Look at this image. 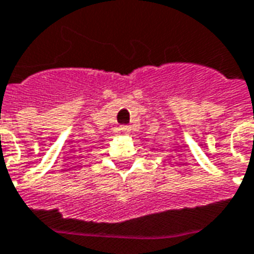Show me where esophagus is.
Wrapping results in <instances>:
<instances>
[{
	"instance_id": "obj_1",
	"label": "esophagus",
	"mask_w": 254,
	"mask_h": 254,
	"mask_svg": "<svg viewBox=\"0 0 254 254\" xmlns=\"http://www.w3.org/2000/svg\"><path fill=\"white\" fill-rule=\"evenodd\" d=\"M120 129H122V131H123V132H128L129 129V126H127V125H123V126H120Z\"/></svg>"
}]
</instances>
